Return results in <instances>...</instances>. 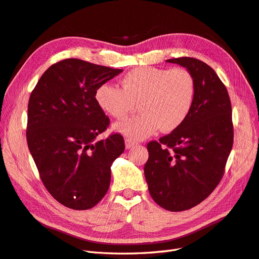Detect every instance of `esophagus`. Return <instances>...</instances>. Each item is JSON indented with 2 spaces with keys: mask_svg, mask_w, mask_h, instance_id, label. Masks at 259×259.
Returning a JSON list of instances; mask_svg holds the SVG:
<instances>
[{
  "mask_svg": "<svg viewBox=\"0 0 259 259\" xmlns=\"http://www.w3.org/2000/svg\"><path fill=\"white\" fill-rule=\"evenodd\" d=\"M135 145H136V143L133 142V140H131L128 138L125 139V148H126V149H131V148L134 147Z\"/></svg>",
  "mask_w": 259,
  "mask_h": 259,
  "instance_id": "1",
  "label": "esophagus"
}]
</instances>
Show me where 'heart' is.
<instances>
[{
	"instance_id": "1",
	"label": "heart",
	"mask_w": 259,
	"mask_h": 259,
	"mask_svg": "<svg viewBox=\"0 0 259 259\" xmlns=\"http://www.w3.org/2000/svg\"><path fill=\"white\" fill-rule=\"evenodd\" d=\"M122 89L100 85L95 93L99 108L123 119L139 104V113L114 124V131L131 140H142L161 128L177 130L189 115L195 97V81L186 68L138 67L123 76Z\"/></svg>"
}]
</instances>
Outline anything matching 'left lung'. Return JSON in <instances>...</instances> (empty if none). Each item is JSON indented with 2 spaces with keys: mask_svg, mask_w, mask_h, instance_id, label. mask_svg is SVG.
<instances>
[{
  "mask_svg": "<svg viewBox=\"0 0 259 259\" xmlns=\"http://www.w3.org/2000/svg\"><path fill=\"white\" fill-rule=\"evenodd\" d=\"M166 61L192 73L194 103L177 130L147 145L144 170L156 204L182 211L205 200L224 176L233 145L231 103L226 86L205 62L191 57Z\"/></svg>",
  "mask_w": 259,
  "mask_h": 259,
  "instance_id": "8db88e82",
  "label": "left lung"
}]
</instances>
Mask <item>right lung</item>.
Returning a JSON list of instances; mask_svg holds the SVG:
<instances>
[{
  "mask_svg": "<svg viewBox=\"0 0 259 259\" xmlns=\"http://www.w3.org/2000/svg\"><path fill=\"white\" fill-rule=\"evenodd\" d=\"M122 71L64 59L46 70L30 95V153L46 189L69 208L89 209L105 197L112 163L125 149L120 134L96 142L110 121L95 93Z\"/></svg>",
  "mask_w": 259,
  "mask_h": 259,
  "instance_id": "1",
  "label": "right lung"
}]
</instances>
